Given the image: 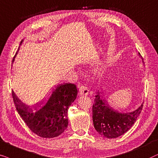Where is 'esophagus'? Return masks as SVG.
Instances as JSON below:
<instances>
[{
    "instance_id": "1",
    "label": "esophagus",
    "mask_w": 158,
    "mask_h": 158,
    "mask_svg": "<svg viewBox=\"0 0 158 158\" xmlns=\"http://www.w3.org/2000/svg\"><path fill=\"white\" fill-rule=\"evenodd\" d=\"M89 89H88V88L87 87L81 85H79V94H80V95H87V94H89Z\"/></svg>"
}]
</instances>
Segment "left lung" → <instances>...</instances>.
Segmentation results:
<instances>
[{
  "label": "left lung",
  "mask_w": 158,
  "mask_h": 158,
  "mask_svg": "<svg viewBox=\"0 0 158 158\" xmlns=\"http://www.w3.org/2000/svg\"><path fill=\"white\" fill-rule=\"evenodd\" d=\"M142 59L144 63L142 57ZM101 94V92H97L92 106L94 129L100 135L106 138L118 137L129 131L134 125L142 110L143 103L133 112L119 113L109 106Z\"/></svg>",
  "instance_id": "1"
}]
</instances>
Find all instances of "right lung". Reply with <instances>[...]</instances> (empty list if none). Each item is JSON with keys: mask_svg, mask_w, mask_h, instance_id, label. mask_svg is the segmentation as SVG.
<instances>
[{"mask_svg": "<svg viewBox=\"0 0 158 158\" xmlns=\"http://www.w3.org/2000/svg\"><path fill=\"white\" fill-rule=\"evenodd\" d=\"M22 43V41L20 45ZM77 96L75 85L61 84L52 89L49 97L43 102L36 106L29 107L12 91L14 102L19 114L33 133L43 138H53L64 133L68 127L69 107Z\"/></svg>", "mask_w": 158, "mask_h": 158, "instance_id": "obj_1", "label": "right lung"}]
</instances>
